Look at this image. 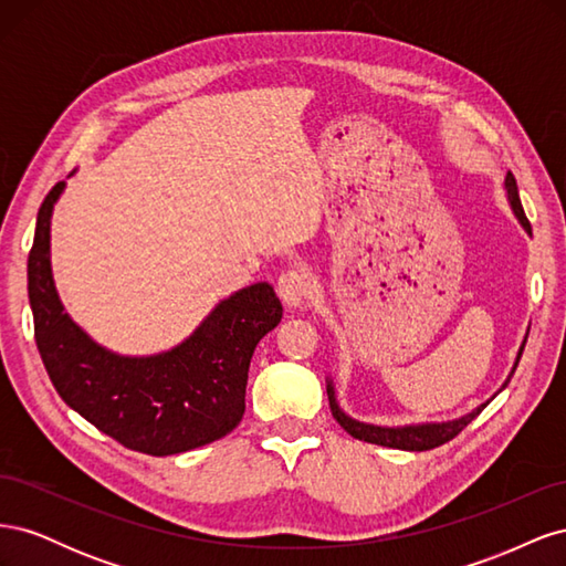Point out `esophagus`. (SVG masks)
<instances>
[{"label":"esophagus","mask_w":566,"mask_h":566,"mask_svg":"<svg viewBox=\"0 0 566 566\" xmlns=\"http://www.w3.org/2000/svg\"><path fill=\"white\" fill-rule=\"evenodd\" d=\"M310 271L302 266L283 271L276 285L283 304L290 306V310H297V306L306 302V297H310Z\"/></svg>","instance_id":"esophagus-1"}]
</instances>
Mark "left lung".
<instances>
[{
    "instance_id": "8db88e82",
    "label": "left lung",
    "mask_w": 566,
    "mask_h": 566,
    "mask_svg": "<svg viewBox=\"0 0 566 566\" xmlns=\"http://www.w3.org/2000/svg\"><path fill=\"white\" fill-rule=\"evenodd\" d=\"M503 188H505V196H507V202H510V210L515 212V217H517V221L522 224V229L531 235V224H528V219H526V214H524L522 200H520V191H517V181H515V177H512V172L505 175ZM524 345H526V335H524L522 345H520V349H517L515 364H512V368H510V373H507V378L503 380V385L499 387V391H495L491 399H486L484 403H479L476 408L470 410V413L460 416V418L441 420V422H410V424H375V422L356 420V418H352L349 413H345V408L339 406L337 391H335V382H333V375H328V378H325V391H328L331 413H333V418L339 422L342 430L349 432V434H352L354 439H358V441L378 443V447L399 449V451H430V449H437V447H441V443L451 441L455 434H460L462 430H465V427H468L479 413H482V410L507 387V382L512 380V375H515V370H517V364H520V358H522Z\"/></svg>"
}]
</instances>
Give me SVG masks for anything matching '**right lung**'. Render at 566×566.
Wrapping results in <instances>:
<instances>
[{"label": "right lung", "mask_w": 566, "mask_h": 566, "mask_svg": "<svg viewBox=\"0 0 566 566\" xmlns=\"http://www.w3.org/2000/svg\"><path fill=\"white\" fill-rule=\"evenodd\" d=\"M63 191L59 181L44 198L28 256L35 342L61 399L123 447L148 455H175L227 437L245 413L254 347L283 318L273 287L260 281L235 290L165 352L117 354L80 328L59 297L51 214Z\"/></svg>", "instance_id": "1"}]
</instances>
